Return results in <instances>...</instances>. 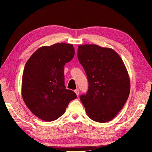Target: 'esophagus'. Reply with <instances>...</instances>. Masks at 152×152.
<instances>
[{"instance_id":"esophagus-1","label":"esophagus","mask_w":152,"mask_h":152,"mask_svg":"<svg viewBox=\"0 0 152 152\" xmlns=\"http://www.w3.org/2000/svg\"><path fill=\"white\" fill-rule=\"evenodd\" d=\"M74 92L75 93V94H77V96H79V89H75L74 91Z\"/></svg>"}]
</instances>
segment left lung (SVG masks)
Returning a JSON list of instances; mask_svg holds the SVG:
<instances>
[{"label": "left lung", "mask_w": 152, "mask_h": 152, "mask_svg": "<svg viewBox=\"0 0 152 152\" xmlns=\"http://www.w3.org/2000/svg\"><path fill=\"white\" fill-rule=\"evenodd\" d=\"M77 56L89 82L87 94L80 96L87 115L97 122L112 121L130 93L129 76L122 59L113 49L96 44L79 45Z\"/></svg>", "instance_id": "8db88e82"}]
</instances>
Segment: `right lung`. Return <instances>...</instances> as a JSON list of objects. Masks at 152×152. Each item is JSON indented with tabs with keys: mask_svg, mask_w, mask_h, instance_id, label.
Segmentation results:
<instances>
[{
	"mask_svg": "<svg viewBox=\"0 0 152 152\" xmlns=\"http://www.w3.org/2000/svg\"><path fill=\"white\" fill-rule=\"evenodd\" d=\"M75 55L72 44L57 43L39 48L26 61L22 77L21 94L26 107L41 120L51 122L65 112L77 98L65 86L64 66Z\"/></svg>",
	"mask_w": 152,
	"mask_h": 152,
	"instance_id": "right-lung-1",
	"label": "right lung"
}]
</instances>
